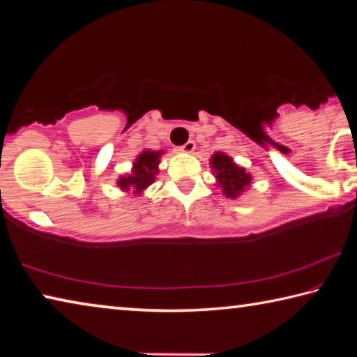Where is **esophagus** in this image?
Wrapping results in <instances>:
<instances>
[{
	"label": "esophagus",
	"instance_id": "esophagus-1",
	"mask_svg": "<svg viewBox=\"0 0 357 357\" xmlns=\"http://www.w3.org/2000/svg\"><path fill=\"white\" fill-rule=\"evenodd\" d=\"M193 149H195V142H192V140H189L187 143H184L183 146H179V151H181V153H185V154H190Z\"/></svg>",
	"mask_w": 357,
	"mask_h": 357
}]
</instances>
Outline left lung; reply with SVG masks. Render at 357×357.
<instances>
[{"mask_svg":"<svg viewBox=\"0 0 357 357\" xmlns=\"http://www.w3.org/2000/svg\"><path fill=\"white\" fill-rule=\"evenodd\" d=\"M211 168L215 173L222 193L231 200L243 195L252 183V174L247 173L245 168L234 164L231 157L223 153H215L211 157Z\"/></svg>","mask_w":357,"mask_h":357,"instance_id":"left-lung-1","label":"left lung"}]
</instances>
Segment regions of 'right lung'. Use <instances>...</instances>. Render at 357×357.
<instances>
[{"instance_id": "obj_1", "label": "right lung", "mask_w": 357, "mask_h": 357, "mask_svg": "<svg viewBox=\"0 0 357 357\" xmlns=\"http://www.w3.org/2000/svg\"><path fill=\"white\" fill-rule=\"evenodd\" d=\"M164 151L146 149L134 162L132 173L118 178V187L124 192H132L134 195H142L143 190L154 183L155 174L159 173V162Z\"/></svg>"}]
</instances>
